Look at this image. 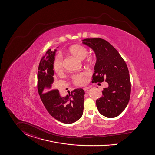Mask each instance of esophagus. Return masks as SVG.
Here are the masks:
<instances>
[{
  "instance_id": "34e87169",
  "label": "esophagus",
  "mask_w": 155,
  "mask_h": 155,
  "mask_svg": "<svg viewBox=\"0 0 155 155\" xmlns=\"http://www.w3.org/2000/svg\"><path fill=\"white\" fill-rule=\"evenodd\" d=\"M89 89H90L89 87H84V88H83V90H84L85 92H87Z\"/></svg>"
}]
</instances>
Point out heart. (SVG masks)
Segmentation results:
<instances>
[{
    "label": "heart",
    "mask_w": 155,
    "mask_h": 155,
    "mask_svg": "<svg viewBox=\"0 0 155 155\" xmlns=\"http://www.w3.org/2000/svg\"><path fill=\"white\" fill-rule=\"evenodd\" d=\"M67 53L68 54L72 55L80 60H83L88 53V50L82 45L75 44L68 48ZM53 69L54 72L58 74H61L63 72V64L62 58L61 57L58 56L56 58L53 63ZM89 76V73L86 72L80 73L73 76V82L76 85L82 86L86 83L87 79Z\"/></svg>",
    "instance_id": "obj_1"
}]
</instances>
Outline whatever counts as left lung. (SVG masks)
<instances>
[{"instance_id": "left-lung-1", "label": "left lung", "mask_w": 155, "mask_h": 155, "mask_svg": "<svg viewBox=\"0 0 155 155\" xmlns=\"http://www.w3.org/2000/svg\"><path fill=\"white\" fill-rule=\"evenodd\" d=\"M82 43L91 48L96 57L92 82L105 81L109 84L103 89L102 96L96 100L98 111L106 117H117L130 99L131 83L127 66L117 50L103 39H85Z\"/></svg>"}]
</instances>
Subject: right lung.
Segmentation results:
<instances>
[{"label": "right lung", "mask_w": 155, "mask_h": 155, "mask_svg": "<svg viewBox=\"0 0 155 155\" xmlns=\"http://www.w3.org/2000/svg\"><path fill=\"white\" fill-rule=\"evenodd\" d=\"M56 49H48L38 68V90L47 111L57 120L66 124L78 120L83 113L84 91L76 89L64 97L54 88L53 63Z\"/></svg>", "instance_id": "add662e5"}]
</instances>
